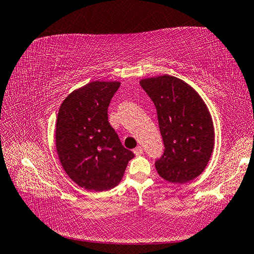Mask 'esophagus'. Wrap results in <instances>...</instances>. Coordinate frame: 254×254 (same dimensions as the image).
<instances>
[{
    "instance_id": "1",
    "label": "esophagus",
    "mask_w": 254,
    "mask_h": 254,
    "mask_svg": "<svg viewBox=\"0 0 254 254\" xmlns=\"http://www.w3.org/2000/svg\"><path fill=\"white\" fill-rule=\"evenodd\" d=\"M133 152H134V154L136 155V156H139V155H141L142 153H143V149L141 146H136L134 150H133Z\"/></svg>"
}]
</instances>
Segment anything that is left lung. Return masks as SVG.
<instances>
[{"mask_svg": "<svg viewBox=\"0 0 254 254\" xmlns=\"http://www.w3.org/2000/svg\"><path fill=\"white\" fill-rule=\"evenodd\" d=\"M140 84L153 101L164 152L155 161L159 175L186 183L205 169L214 145V127L203 100L192 87L171 75L144 79Z\"/></svg>", "mask_w": 254, "mask_h": 254, "instance_id": "1", "label": "left lung"}]
</instances>
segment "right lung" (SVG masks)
Segmentation results:
<instances>
[{"mask_svg": "<svg viewBox=\"0 0 254 254\" xmlns=\"http://www.w3.org/2000/svg\"><path fill=\"white\" fill-rule=\"evenodd\" d=\"M119 87L117 81H93L68 94L59 110V159L68 178L86 190L105 191L118 186L134 158L108 121V108Z\"/></svg>", "mask_w": 254, "mask_h": 254, "instance_id": "obj_1", "label": "right lung"}]
</instances>
